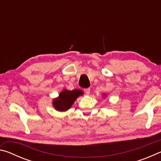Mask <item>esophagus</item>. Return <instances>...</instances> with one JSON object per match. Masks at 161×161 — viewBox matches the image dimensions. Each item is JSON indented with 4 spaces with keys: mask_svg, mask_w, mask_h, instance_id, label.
<instances>
[{
    "mask_svg": "<svg viewBox=\"0 0 161 161\" xmlns=\"http://www.w3.org/2000/svg\"><path fill=\"white\" fill-rule=\"evenodd\" d=\"M84 92H85L86 94L89 95V94H90V89L89 88H87V89H84Z\"/></svg>",
    "mask_w": 161,
    "mask_h": 161,
    "instance_id": "34e87169",
    "label": "esophagus"
}]
</instances>
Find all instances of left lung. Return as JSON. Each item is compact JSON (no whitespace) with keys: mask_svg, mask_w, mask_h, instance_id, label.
<instances>
[{"mask_svg":"<svg viewBox=\"0 0 161 161\" xmlns=\"http://www.w3.org/2000/svg\"><path fill=\"white\" fill-rule=\"evenodd\" d=\"M103 97H104L106 98V97H107V94H103Z\"/></svg>","mask_w":161,"mask_h":161,"instance_id":"1","label":"left lung"}]
</instances>
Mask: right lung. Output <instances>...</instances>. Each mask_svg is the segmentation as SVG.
<instances>
[{
    "instance_id": "add662e5",
    "label": "right lung",
    "mask_w": 161,
    "mask_h": 161,
    "mask_svg": "<svg viewBox=\"0 0 161 161\" xmlns=\"http://www.w3.org/2000/svg\"><path fill=\"white\" fill-rule=\"evenodd\" d=\"M82 94H84V92L81 89H74L69 91L64 89L59 94L58 97L53 99V107L58 111H66L72 107L76 99Z\"/></svg>"
}]
</instances>
